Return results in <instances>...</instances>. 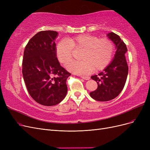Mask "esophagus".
I'll list each match as a JSON object with an SVG mask.
<instances>
[{
    "label": "esophagus",
    "instance_id": "1",
    "mask_svg": "<svg viewBox=\"0 0 150 150\" xmlns=\"http://www.w3.org/2000/svg\"><path fill=\"white\" fill-rule=\"evenodd\" d=\"M81 78H83V79H85V80H89V79H90V78L89 76H80Z\"/></svg>",
    "mask_w": 150,
    "mask_h": 150
}]
</instances>
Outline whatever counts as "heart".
Instances as JSON below:
<instances>
[{"mask_svg": "<svg viewBox=\"0 0 150 150\" xmlns=\"http://www.w3.org/2000/svg\"><path fill=\"white\" fill-rule=\"evenodd\" d=\"M74 50H83L81 61H74L67 69L74 73L84 75L92 72L102 71L110 64L114 52V45L110 39H100L97 36L83 34L68 39H64L56 46L58 61L66 66L71 62Z\"/></svg>", "mask_w": 150, "mask_h": 150, "instance_id": "b5f03b06", "label": "heart"}]
</instances>
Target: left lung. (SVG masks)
<instances>
[{"label": "left lung", "instance_id": "8db88e82", "mask_svg": "<svg viewBox=\"0 0 150 150\" xmlns=\"http://www.w3.org/2000/svg\"><path fill=\"white\" fill-rule=\"evenodd\" d=\"M114 42L116 51L112 61L98 75L91 76L96 81L98 88L89 93L91 97L99 101H108L117 97L123 89L128 74L125 54L128 51L125 42L114 33L107 34Z\"/></svg>", "mask_w": 150, "mask_h": 150}]
</instances>
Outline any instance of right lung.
<instances>
[{"label":"right lung","instance_id":"right-lung-1","mask_svg":"<svg viewBox=\"0 0 150 150\" xmlns=\"http://www.w3.org/2000/svg\"><path fill=\"white\" fill-rule=\"evenodd\" d=\"M54 30L40 31L26 45L22 61V75L30 96L44 106L61 103L67 92L66 80L71 74L63 68L56 56Z\"/></svg>","mask_w":150,"mask_h":150}]
</instances>
